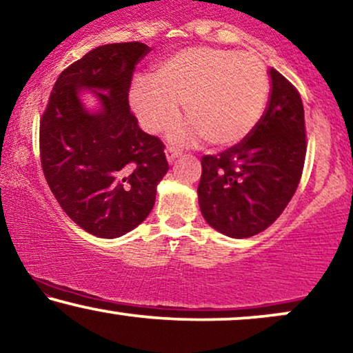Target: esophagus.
<instances>
[{
    "instance_id": "34e87169",
    "label": "esophagus",
    "mask_w": 353,
    "mask_h": 353,
    "mask_svg": "<svg viewBox=\"0 0 353 353\" xmlns=\"http://www.w3.org/2000/svg\"><path fill=\"white\" fill-rule=\"evenodd\" d=\"M179 156H181V151L179 150L172 148V146H168V148H166V158H168L169 163L172 164L177 158H179Z\"/></svg>"
}]
</instances>
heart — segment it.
Here are the masks:
<instances>
[{
  "label": "heart",
  "instance_id": "1",
  "mask_svg": "<svg viewBox=\"0 0 353 353\" xmlns=\"http://www.w3.org/2000/svg\"><path fill=\"white\" fill-rule=\"evenodd\" d=\"M269 79L264 65L249 53L192 47L156 66L151 81L132 88V105L148 132H161L179 115V102L192 122L172 133L176 140L199 137L215 146L239 143L264 114Z\"/></svg>",
  "mask_w": 353,
  "mask_h": 353
}]
</instances>
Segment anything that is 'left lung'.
<instances>
[{
  "instance_id": "obj_1",
  "label": "left lung",
  "mask_w": 353,
  "mask_h": 353,
  "mask_svg": "<svg viewBox=\"0 0 353 353\" xmlns=\"http://www.w3.org/2000/svg\"><path fill=\"white\" fill-rule=\"evenodd\" d=\"M265 114L238 145L202 158L199 203L210 226L230 238H251L269 228L300 184L306 125L298 89L272 68Z\"/></svg>"
}]
</instances>
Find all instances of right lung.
I'll return each mask as SVG.
<instances>
[{
    "mask_svg": "<svg viewBox=\"0 0 353 353\" xmlns=\"http://www.w3.org/2000/svg\"><path fill=\"white\" fill-rule=\"evenodd\" d=\"M141 42L92 48L61 71L40 117V163L57 202L97 238H119L150 215L168 172L164 143L138 127L128 107ZM99 90L103 109L89 114L79 88Z\"/></svg>",
    "mask_w": 353,
    "mask_h": 353,
    "instance_id": "obj_1",
    "label": "right lung"
}]
</instances>
